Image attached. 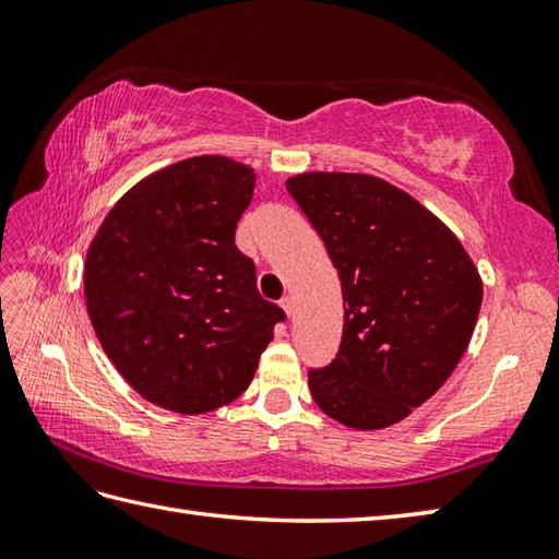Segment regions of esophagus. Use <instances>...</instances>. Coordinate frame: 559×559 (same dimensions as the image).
<instances>
[{
	"label": "esophagus",
	"mask_w": 559,
	"mask_h": 559,
	"mask_svg": "<svg viewBox=\"0 0 559 559\" xmlns=\"http://www.w3.org/2000/svg\"><path fill=\"white\" fill-rule=\"evenodd\" d=\"M281 307H283V312H286L288 317L295 314V302H293V298H283V300H281Z\"/></svg>",
	"instance_id": "34e87169"
}]
</instances>
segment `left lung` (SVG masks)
<instances>
[{"label": "left lung", "mask_w": 559, "mask_h": 559, "mask_svg": "<svg viewBox=\"0 0 559 559\" xmlns=\"http://www.w3.org/2000/svg\"><path fill=\"white\" fill-rule=\"evenodd\" d=\"M286 187L343 293L341 348L310 370L312 399L353 430L408 418L468 348L483 302L476 264L435 213L379 177L302 173Z\"/></svg>", "instance_id": "left-lung-1"}]
</instances>
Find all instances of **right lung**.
Instances as JSON below:
<instances>
[{"label":"right lung","instance_id":"add662e5","mask_svg":"<svg viewBox=\"0 0 559 559\" xmlns=\"http://www.w3.org/2000/svg\"><path fill=\"white\" fill-rule=\"evenodd\" d=\"M254 177L225 156L173 163L129 189L88 247L91 324L127 384L160 408L228 406L286 319L235 247Z\"/></svg>","mask_w":559,"mask_h":559}]
</instances>
